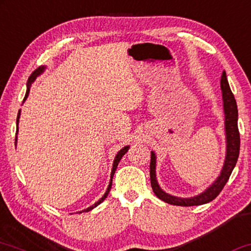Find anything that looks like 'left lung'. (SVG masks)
I'll list each match as a JSON object with an SVG mask.
<instances>
[{
    "label": "left lung",
    "instance_id": "obj_1",
    "mask_svg": "<svg viewBox=\"0 0 251 251\" xmlns=\"http://www.w3.org/2000/svg\"><path fill=\"white\" fill-rule=\"evenodd\" d=\"M221 91H223V100H224V111H225V131H226V158H225V163L221 170L220 175L215 182L212 184L210 188H207L201 195L191 197V198H179L168 195L163 191L162 189L158 186L156 180V156H155L154 151H151V189L157 198L161 201L168 202V204L176 205V206H196L202 205L206 202H210L217 198L224 186L226 185L227 180L229 179V176L233 171L234 167L237 162V157L240 153V133L239 127H237V105L236 100L234 98V95L231 93L229 84H228L226 73H223L221 75Z\"/></svg>",
    "mask_w": 251,
    "mask_h": 251
}]
</instances>
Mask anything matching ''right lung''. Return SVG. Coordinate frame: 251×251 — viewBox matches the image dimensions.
<instances>
[{"label": "right lung", "mask_w": 251, "mask_h": 251, "mask_svg": "<svg viewBox=\"0 0 251 251\" xmlns=\"http://www.w3.org/2000/svg\"><path fill=\"white\" fill-rule=\"evenodd\" d=\"M44 71H45V66H41V67H38L36 71H34L32 74L30 75V77H28V80H27V89H26V94H25V97H24V100H26L27 98V96H28V91H30V85H31V83H32V82L36 80L37 78V76H39L41 73H43ZM20 116H21V110L18 111V115H17V132H18V122H20ZM16 141H17V136H16V139H15ZM16 144V142H15ZM128 146H126V147H124L123 149H120V151H118V154L116 155V157H115V161H113V167H112V170H111V179H110V183H109V186H107V190H106V192L104 193V196L102 197V198L100 199V201H98L97 202H95V204L93 205V206H90V207H88V208H85V210H83V211H81V212H78V213H82V212H89V211H91L93 210L94 207H96V206H98L100 204V202H103V201L104 199L106 198L107 197V195H109V192H110V190H111V186H112V178H113V175H115V173H116V169H117V166H118V163H119V161L122 160V157L124 156V155H125V153L126 151H128Z\"/></svg>", "instance_id": "1"}]
</instances>
